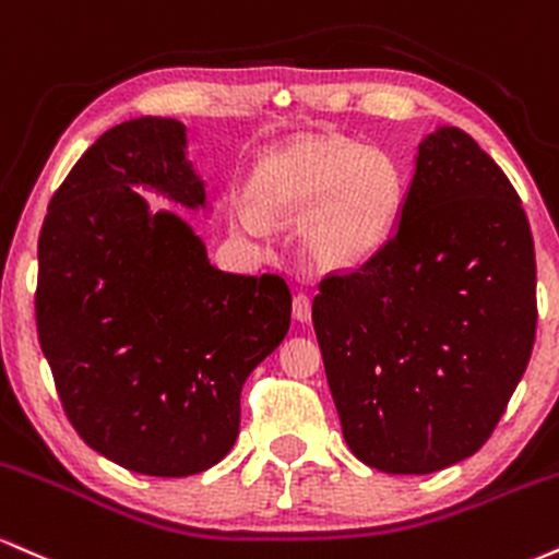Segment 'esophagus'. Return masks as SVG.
Here are the masks:
<instances>
[{
    "label": "esophagus",
    "mask_w": 559,
    "mask_h": 559,
    "mask_svg": "<svg viewBox=\"0 0 559 559\" xmlns=\"http://www.w3.org/2000/svg\"><path fill=\"white\" fill-rule=\"evenodd\" d=\"M293 317L298 321L311 319V298L306 293H298L293 298Z\"/></svg>",
    "instance_id": "esophagus-1"
}]
</instances>
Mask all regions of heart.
Returning <instances> with one entry per match:
<instances>
[{"mask_svg": "<svg viewBox=\"0 0 559 559\" xmlns=\"http://www.w3.org/2000/svg\"><path fill=\"white\" fill-rule=\"evenodd\" d=\"M266 214L306 219V242L324 264H356L382 246L400 206L395 164L377 151L337 138H308L274 151L251 182ZM246 227H259L253 206L240 209Z\"/></svg>", "mask_w": 559, "mask_h": 559, "instance_id": "obj_1", "label": "heart"}]
</instances>
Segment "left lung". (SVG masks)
Returning <instances> with one entry per match:
<instances>
[{"label": "left lung", "mask_w": 559, "mask_h": 559, "mask_svg": "<svg viewBox=\"0 0 559 559\" xmlns=\"http://www.w3.org/2000/svg\"><path fill=\"white\" fill-rule=\"evenodd\" d=\"M313 330L347 448L384 474H435L481 450L536 337L528 216L461 128L418 148L390 240L330 272Z\"/></svg>", "instance_id": "left-lung-1"}]
</instances>
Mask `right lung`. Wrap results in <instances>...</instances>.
<instances>
[{
	"label": "right lung",
	"instance_id": "1",
	"mask_svg": "<svg viewBox=\"0 0 559 559\" xmlns=\"http://www.w3.org/2000/svg\"><path fill=\"white\" fill-rule=\"evenodd\" d=\"M186 128H111L51 195L38 235L36 330L57 395L88 448L122 468L180 478L233 450L240 392L290 326L280 274L209 264L180 216L148 214L133 186L206 201Z\"/></svg>",
	"mask_w": 559,
	"mask_h": 559
}]
</instances>
